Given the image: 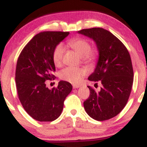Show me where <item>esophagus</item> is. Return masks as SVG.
Listing matches in <instances>:
<instances>
[{"mask_svg": "<svg viewBox=\"0 0 147 147\" xmlns=\"http://www.w3.org/2000/svg\"><path fill=\"white\" fill-rule=\"evenodd\" d=\"M81 86L79 85H73V88H80Z\"/></svg>", "mask_w": 147, "mask_h": 147, "instance_id": "esophagus-1", "label": "esophagus"}]
</instances>
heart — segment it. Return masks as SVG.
Wrapping results in <instances>:
<instances>
[{"mask_svg":"<svg viewBox=\"0 0 147 147\" xmlns=\"http://www.w3.org/2000/svg\"><path fill=\"white\" fill-rule=\"evenodd\" d=\"M68 45L79 54V56L83 57L85 62L89 63L95 61L96 53L93 50H91L90 43L88 40L82 38H74L68 42ZM64 51V47L61 44L57 45L54 49L52 59L56 66H60L61 65ZM86 74V70L84 68L68 67L61 71L60 77L70 83L76 84H79Z\"/></svg>","mask_w":147,"mask_h":147,"instance_id":"heart-1","label":"heart"}]
</instances>
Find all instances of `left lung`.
Instances as JSON below:
<instances>
[{
    "instance_id": "left-lung-1",
    "label": "left lung",
    "mask_w": 147,
    "mask_h": 147,
    "mask_svg": "<svg viewBox=\"0 0 147 147\" xmlns=\"http://www.w3.org/2000/svg\"><path fill=\"white\" fill-rule=\"evenodd\" d=\"M95 41L99 57L95 70L88 79L102 84L99 92L88 86L90 96L84 102L87 114L97 121L118 115L131 94L133 70L129 52L124 45L108 30L100 28L77 32Z\"/></svg>"
}]
</instances>
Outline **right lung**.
<instances>
[{"label": "right lung", "instance_id": "1", "mask_svg": "<svg viewBox=\"0 0 147 147\" xmlns=\"http://www.w3.org/2000/svg\"><path fill=\"white\" fill-rule=\"evenodd\" d=\"M68 32H43L35 35L22 50L17 61L16 85L22 106L33 119L52 122L61 114L71 84L60 81L57 88L49 89L45 81L55 79L54 49Z\"/></svg>", "mask_w": 147, "mask_h": 147}]
</instances>
